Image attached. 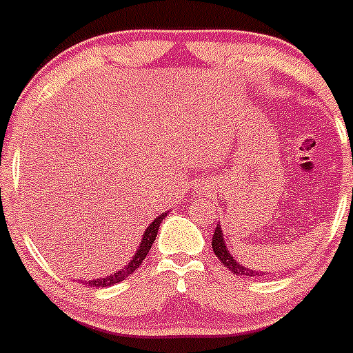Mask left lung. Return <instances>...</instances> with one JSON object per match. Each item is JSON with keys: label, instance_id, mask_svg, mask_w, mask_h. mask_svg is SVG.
I'll list each match as a JSON object with an SVG mask.
<instances>
[{"label": "left lung", "instance_id": "left-lung-1", "mask_svg": "<svg viewBox=\"0 0 353 353\" xmlns=\"http://www.w3.org/2000/svg\"><path fill=\"white\" fill-rule=\"evenodd\" d=\"M212 248H213V252H215L216 257H219V261H221V263L224 264L229 271H232L234 274H245V276H263V273H259V271H254V270H248V268H245L243 264H240L234 257H232L231 252H229V248H228V245H225L224 232H222V228L219 224H216L215 232H213Z\"/></svg>", "mask_w": 353, "mask_h": 353}]
</instances>
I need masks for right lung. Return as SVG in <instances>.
I'll return each mask as SVG.
<instances>
[{"label":"right lung","mask_w":353,"mask_h":353,"mask_svg":"<svg viewBox=\"0 0 353 353\" xmlns=\"http://www.w3.org/2000/svg\"><path fill=\"white\" fill-rule=\"evenodd\" d=\"M168 215L166 213H161L157 219H155L154 222H152L150 225H148L147 229H145L143 236H141V241H140V247H138L137 254L132 255V259L129 261L128 264H125L124 268H122L121 271H117V273L113 274H108V276L105 278H96V280H89L87 282V285L89 287H110V285H115V283L122 282L125 276H129L131 273H134V271L138 270V268L141 266V263H143V259L147 257L148 250L152 248V243L155 241V236H157V231H159V224L164 221V216Z\"/></svg>","instance_id":"obj_1"}]
</instances>
